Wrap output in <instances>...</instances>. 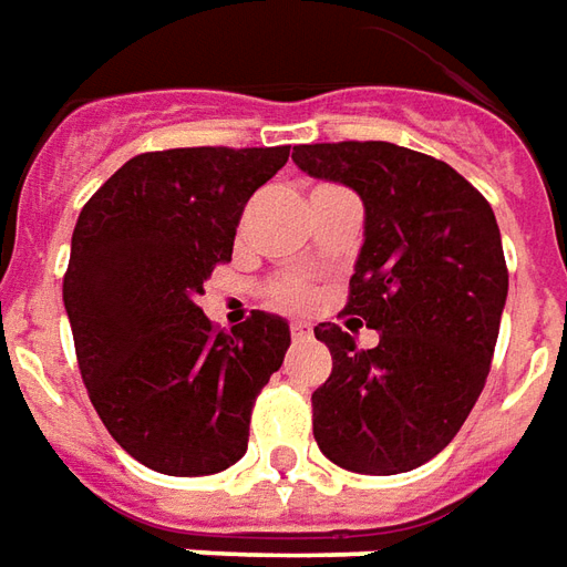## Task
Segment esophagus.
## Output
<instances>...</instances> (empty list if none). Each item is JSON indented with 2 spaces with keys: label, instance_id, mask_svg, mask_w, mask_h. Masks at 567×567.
I'll return each instance as SVG.
<instances>
[{
  "label": "esophagus",
  "instance_id": "esophagus-1",
  "mask_svg": "<svg viewBox=\"0 0 567 567\" xmlns=\"http://www.w3.org/2000/svg\"><path fill=\"white\" fill-rule=\"evenodd\" d=\"M290 330H292V339H311V333H315V330H311V323H308V321H296Z\"/></svg>",
  "mask_w": 567,
  "mask_h": 567
}]
</instances>
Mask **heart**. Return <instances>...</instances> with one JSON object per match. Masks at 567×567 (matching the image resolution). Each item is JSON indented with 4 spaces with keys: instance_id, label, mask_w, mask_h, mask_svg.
Segmentation results:
<instances>
[{
    "instance_id": "1",
    "label": "heart",
    "mask_w": 567,
    "mask_h": 567,
    "mask_svg": "<svg viewBox=\"0 0 567 567\" xmlns=\"http://www.w3.org/2000/svg\"><path fill=\"white\" fill-rule=\"evenodd\" d=\"M271 299L277 306L287 308H306L311 302V287L296 280V277H284V280H275L271 284Z\"/></svg>"
}]
</instances>
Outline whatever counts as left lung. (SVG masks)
Instances as JSON below:
<instances>
[{"instance_id":"obj_1","label":"left lung","mask_w":567,"mask_h":567,"mask_svg":"<svg viewBox=\"0 0 567 567\" xmlns=\"http://www.w3.org/2000/svg\"><path fill=\"white\" fill-rule=\"evenodd\" d=\"M292 163L364 203L346 315L380 333L364 351L336 323L315 327L333 354L311 395L315 441L349 472L416 470L485 389L509 292L494 209L447 163L389 142L299 144Z\"/></svg>"}]
</instances>
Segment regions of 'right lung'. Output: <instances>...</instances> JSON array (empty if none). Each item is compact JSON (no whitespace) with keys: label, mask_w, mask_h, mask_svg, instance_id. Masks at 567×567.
Listing matches in <instances>:
<instances>
[{"label":"right lung","mask_w":567,"mask_h":567,"mask_svg":"<svg viewBox=\"0 0 567 567\" xmlns=\"http://www.w3.org/2000/svg\"><path fill=\"white\" fill-rule=\"evenodd\" d=\"M290 147H175L132 157L82 206L64 308L89 398L147 470L216 475L246 454L249 413L290 349V323L252 311L216 333L197 306L231 259L246 200Z\"/></svg>","instance_id":"1"}]
</instances>
